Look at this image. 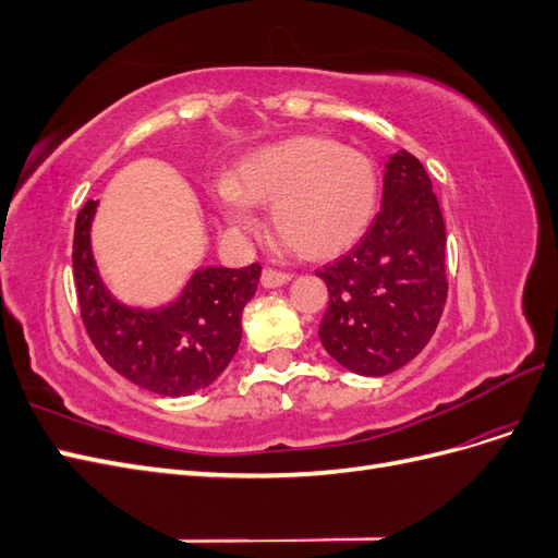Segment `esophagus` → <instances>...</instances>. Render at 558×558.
<instances>
[{
    "label": "esophagus",
    "instance_id": "obj_1",
    "mask_svg": "<svg viewBox=\"0 0 558 558\" xmlns=\"http://www.w3.org/2000/svg\"><path fill=\"white\" fill-rule=\"evenodd\" d=\"M289 281H291L289 272H279V269H272V267H265L260 275V283L265 286V289H277V286H283Z\"/></svg>",
    "mask_w": 558,
    "mask_h": 558
}]
</instances>
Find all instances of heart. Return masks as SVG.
<instances>
[{"instance_id":"b5f03b06","label":"heart","mask_w":558,"mask_h":558,"mask_svg":"<svg viewBox=\"0 0 558 558\" xmlns=\"http://www.w3.org/2000/svg\"><path fill=\"white\" fill-rule=\"evenodd\" d=\"M375 162L328 137H291L248 154L216 185L223 221L258 226L253 205L269 207L277 238L307 260H330L356 244L377 211Z\"/></svg>"}]
</instances>
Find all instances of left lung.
Instances as JSON below:
<instances>
[{
  "label": "left lung",
  "instance_id": "obj_1",
  "mask_svg": "<svg viewBox=\"0 0 558 558\" xmlns=\"http://www.w3.org/2000/svg\"><path fill=\"white\" fill-rule=\"evenodd\" d=\"M445 246V218L424 165L398 150L386 160L373 226L316 272L330 293L318 337L337 363L384 377L428 344L447 300Z\"/></svg>",
  "mask_w": 558,
  "mask_h": 558
}]
</instances>
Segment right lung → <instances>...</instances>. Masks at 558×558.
Instances as JSON below:
<instances>
[{"label":"right lung","instance_id":"1","mask_svg":"<svg viewBox=\"0 0 558 558\" xmlns=\"http://www.w3.org/2000/svg\"><path fill=\"white\" fill-rule=\"evenodd\" d=\"M97 199L78 211L74 279L81 318L95 349L118 375L160 396H191L221 377L242 342V312L256 295L260 265L199 267L177 300L132 307L118 300L93 256Z\"/></svg>","mask_w":558,"mask_h":558}]
</instances>
